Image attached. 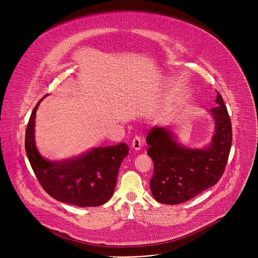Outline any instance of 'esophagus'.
<instances>
[{
    "instance_id": "1",
    "label": "esophagus",
    "mask_w": 258,
    "mask_h": 258,
    "mask_svg": "<svg viewBox=\"0 0 258 258\" xmlns=\"http://www.w3.org/2000/svg\"><path fill=\"white\" fill-rule=\"evenodd\" d=\"M143 143H142V140L139 136H136L132 142V148L135 149L136 151H139L141 150V147H142Z\"/></svg>"
}]
</instances>
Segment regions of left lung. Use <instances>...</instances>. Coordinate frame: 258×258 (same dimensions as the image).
I'll use <instances>...</instances> for the list:
<instances>
[{"label":"left lung","mask_w":258,"mask_h":258,"mask_svg":"<svg viewBox=\"0 0 258 258\" xmlns=\"http://www.w3.org/2000/svg\"><path fill=\"white\" fill-rule=\"evenodd\" d=\"M216 93L217 106L210 109L215 133L205 148L191 149L178 144L168 127L153 126L147 135V153L154 162L150 189L159 203L186 202L214 186L222 177L233 136L227 107L222 95Z\"/></svg>","instance_id":"8db88e82"}]
</instances>
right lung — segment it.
<instances>
[{"instance_id":"1","label":"right lung","mask_w":258,"mask_h":258,"mask_svg":"<svg viewBox=\"0 0 258 258\" xmlns=\"http://www.w3.org/2000/svg\"><path fill=\"white\" fill-rule=\"evenodd\" d=\"M45 97L33 108L25 132L26 155L41 186L51 197L63 203L80 207L106 203L114 192L128 146L120 143L98 147L78 157L56 162L44 158L35 146L34 123L36 109Z\"/></svg>"}]
</instances>
